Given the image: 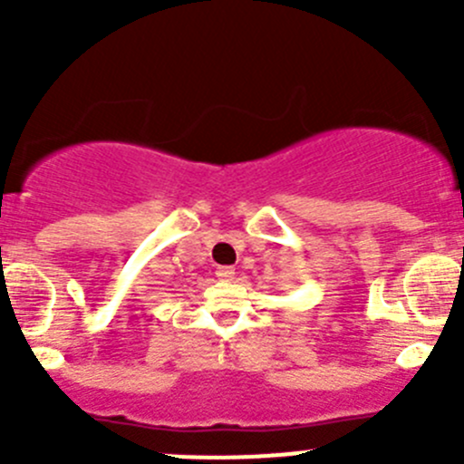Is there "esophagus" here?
<instances>
[{
  "label": "esophagus",
  "instance_id": "obj_1",
  "mask_svg": "<svg viewBox=\"0 0 464 464\" xmlns=\"http://www.w3.org/2000/svg\"><path fill=\"white\" fill-rule=\"evenodd\" d=\"M215 276H218L219 280H231L233 276H236V269H233V266H218Z\"/></svg>",
  "mask_w": 464,
  "mask_h": 464
}]
</instances>
